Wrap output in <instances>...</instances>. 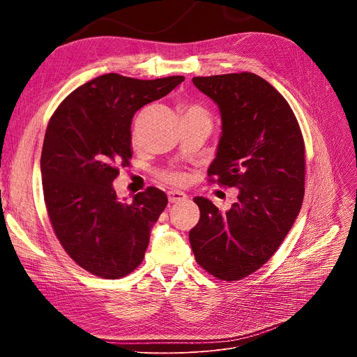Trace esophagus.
<instances>
[{"label": "esophagus", "instance_id": "34e87169", "mask_svg": "<svg viewBox=\"0 0 357 357\" xmlns=\"http://www.w3.org/2000/svg\"><path fill=\"white\" fill-rule=\"evenodd\" d=\"M167 199L169 202H182L186 199V195L183 192H179V191H169L167 192Z\"/></svg>", "mask_w": 357, "mask_h": 357}]
</instances>
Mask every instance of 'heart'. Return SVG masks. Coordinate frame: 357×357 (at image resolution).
Returning <instances> with one entry per match:
<instances>
[{"instance_id":"obj_1","label":"heart","mask_w":357,"mask_h":357,"mask_svg":"<svg viewBox=\"0 0 357 357\" xmlns=\"http://www.w3.org/2000/svg\"><path fill=\"white\" fill-rule=\"evenodd\" d=\"M182 114L183 119H197V117H204V119H210L208 112L202 105L199 104H186L182 107ZM158 178L169 185H175V186H182L186 183V175L179 171H162L158 174Z\"/></svg>"}]
</instances>
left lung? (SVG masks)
<instances>
[{"label":"left lung","mask_w":357,"mask_h":357,"mask_svg":"<svg viewBox=\"0 0 357 357\" xmlns=\"http://www.w3.org/2000/svg\"><path fill=\"white\" fill-rule=\"evenodd\" d=\"M192 81L222 120L208 181L240 192L227 213L195 197L201 215L190 243L204 271L230 282L264 266L291 230L304 199L305 144L292 108L264 78L240 72Z\"/></svg>","instance_id":"left-lung-1"}]
</instances>
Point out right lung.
Wrapping results in <instances>:
<instances>
[{
  "mask_svg": "<svg viewBox=\"0 0 357 357\" xmlns=\"http://www.w3.org/2000/svg\"><path fill=\"white\" fill-rule=\"evenodd\" d=\"M182 81L101 75L72 91L49 120L40 159L47 215L65 252L92 275L119 279L143 261L167 197L147 186L123 202L112 181L130 165L135 112Z\"/></svg>",
  "mask_w": 357,
  "mask_h": 357,
  "instance_id": "add662e5",
  "label": "right lung"
}]
</instances>
